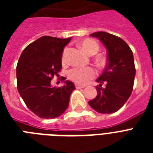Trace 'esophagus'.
<instances>
[{
  "mask_svg": "<svg viewBox=\"0 0 153 153\" xmlns=\"http://www.w3.org/2000/svg\"><path fill=\"white\" fill-rule=\"evenodd\" d=\"M75 87H76L77 89L84 88V87H85V86H84V85H80V84H79V83H75Z\"/></svg>",
  "mask_w": 153,
  "mask_h": 153,
  "instance_id": "1",
  "label": "esophagus"
}]
</instances>
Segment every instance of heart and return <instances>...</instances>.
<instances>
[{
    "label": "heart",
    "instance_id": "heart-1",
    "mask_svg": "<svg viewBox=\"0 0 153 153\" xmlns=\"http://www.w3.org/2000/svg\"><path fill=\"white\" fill-rule=\"evenodd\" d=\"M81 46L84 51L89 55H94L99 50V45L94 39H86L81 43ZM67 49L65 48L62 53V61H65V56L67 53ZM98 64H102L103 62L102 59H98L97 60ZM95 70L93 67H74L68 71V77L69 79L79 84H86L90 80L95 77Z\"/></svg>",
    "mask_w": 153,
    "mask_h": 153
}]
</instances>
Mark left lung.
Wrapping results in <instances>:
<instances>
[{
  "label": "left lung",
  "mask_w": 153,
  "mask_h": 153,
  "mask_svg": "<svg viewBox=\"0 0 153 153\" xmlns=\"http://www.w3.org/2000/svg\"><path fill=\"white\" fill-rule=\"evenodd\" d=\"M91 36L100 39L108 55L106 67L96 80L99 82L96 86L98 94L88 103L100 114H113L123 106L133 91L136 74L133 51L123 39L114 35L97 32Z\"/></svg>",
  "instance_id": "left-lung-1"
}]
</instances>
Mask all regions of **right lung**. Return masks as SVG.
<instances>
[{"instance_id":"add662e5","label":"right lung","mask_w":153,"mask_h":153,"mask_svg":"<svg viewBox=\"0 0 153 153\" xmlns=\"http://www.w3.org/2000/svg\"><path fill=\"white\" fill-rule=\"evenodd\" d=\"M71 39L40 37L25 48L18 61V92L27 108L41 118H55L63 114L75 89L65 78L64 86L57 88L51 85V79L59 76L62 69V51Z\"/></svg>"}]
</instances>
